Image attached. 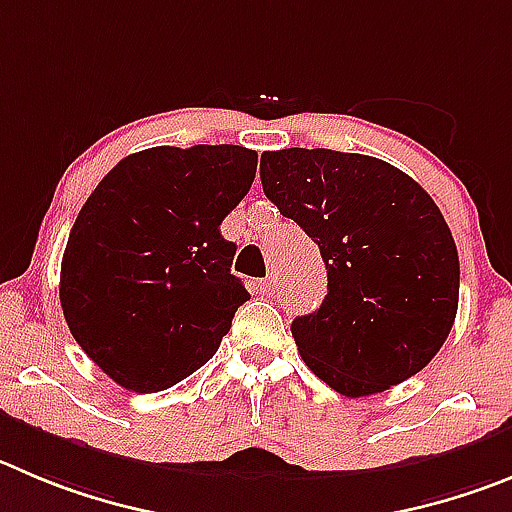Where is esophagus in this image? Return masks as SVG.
<instances>
[{"mask_svg":"<svg viewBox=\"0 0 512 512\" xmlns=\"http://www.w3.org/2000/svg\"><path fill=\"white\" fill-rule=\"evenodd\" d=\"M278 278H275V275H270V278H265V280H260V285H257V288H260V293L262 295H275L278 293Z\"/></svg>","mask_w":512,"mask_h":512,"instance_id":"1","label":"esophagus"}]
</instances>
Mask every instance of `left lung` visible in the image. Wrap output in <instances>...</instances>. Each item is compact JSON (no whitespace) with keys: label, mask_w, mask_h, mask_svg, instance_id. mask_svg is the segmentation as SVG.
<instances>
[{"label":"left lung","mask_w":512,"mask_h":512,"mask_svg":"<svg viewBox=\"0 0 512 512\" xmlns=\"http://www.w3.org/2000/svg\"><path fill=\"white\" fill-rule=\"evenodd\" d=\"M260 179L326 262V300L290 326L308 369L351 399L419 374L460 298V257L434 199L386 161L331 148L267 151Z\"/></svg>","instance_id":"1"}]
</instances>
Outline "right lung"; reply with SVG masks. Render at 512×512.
<instances>
[{
	"mask_svg": "<svg viewBox=\"0 0 512 512\" xmlns=\"http://www.w3.org/2000/svg\"><path fill=\"white\" fill-rule=\"evenodd\" d=\"M245 146H156L118 161L80 209L60 267L78 346L123 389L154 394L202 369L250 293L219 232L255 181Z\"/></svg>",
	"mask_w": 512,
	"mask_h": 512,
	"instance_id": "right-lung-1",
	"label": "right lung"
}]
</instances>
